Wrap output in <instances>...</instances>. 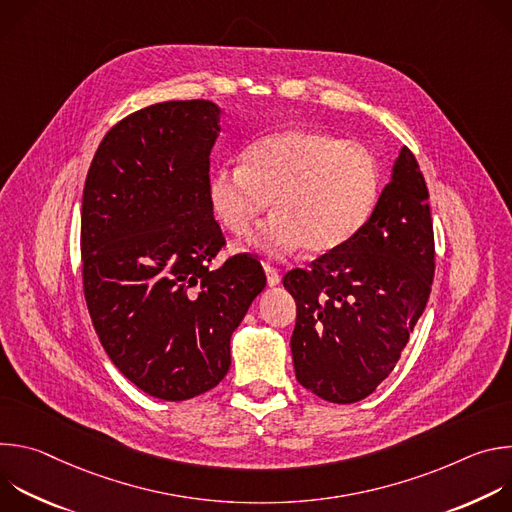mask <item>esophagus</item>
<instances>
[{"label": "esophagus", "mask_w": 512, "mask_h": 512, "mask_svg": "<svg viewBox=\"0 0 512 512\" xmlns=\"http://www.w3.org/2000/svg\"><path fill=\"white\" fill-rule=\"evenodd\" d=\"M265 269V275H267V285H279V281H281V277H279V273H277V269L275 267H271V265H265L263 267Z\"/></svg>", "instance_id": "1"}]
</instances>
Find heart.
Here are the masks:
<instances>
[{
	"instance_id": "heart-1",
	"label": "heart",
	"mask_w": 512,
	"mask_h": 512,
	"mask_svg": "<svg viewBox=\"0 0 512 512\" xmlns=\"http://www.w3.org/2000/svg\"><path fill=\"white\" fill-rule=\"evenodd\" d=\"M379 190V164L367 145L289 129L251 143L241 166L214 170L208 202L218 223L239 239L271 202L273 214L253 243L279 259L302 247L324 255L348 243L369 221Z\"/></svg>"
}]
</instances>
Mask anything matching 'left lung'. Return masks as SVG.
<instances>
[{
    "label": "left lung",
    "mask_w": 512,
    "mask_h": 512,
    "mask_svg": "<svg viewBox=\"0 0 512 512\" xmlns=\"http://www.w3.org/2000/svg\"><path fill=\"white\" fill-rule=\"evenodd\" d=\"M429 192L409 148L364 227L283 285L296 300V379L330 403L369 397L395 369L435 271Z\"/></svg>",
    "instance_id": "1"
}]
</instances>
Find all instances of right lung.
Returning <instances> with one entry per match:
<instances>
[{
    "instance_id": "right-lung-1",
    "label": "right lung",
    "mask_w": 512,
    "mask_h": 512,
    "mask_svg": "<svg viewBox=\"0 0 512 512\" xmlns=\"http://www.w3.org/2000/svg\"><path fill=\"white\" fill-rule=\"evenodd\" d=\"M210 101H166L113 125L91 162L81 212L83 289L95 332L135 387L164 401L210 391L231 336L267 279L225 247L208 202L221 131Z\"/></svg>"
}]
</instances>
